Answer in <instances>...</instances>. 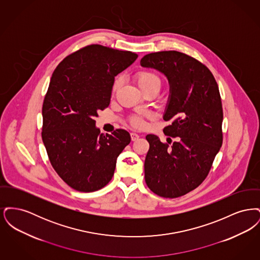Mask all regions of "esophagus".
I'll return each instance as SVG.
<instances>
[{
    "mask_svg": "<svg viewBox=\"0 0 260 260\" xmlns=\"http://www.w3.org/2000/svg\"><path fill=\"white\" fill-rule=\"evenodd\" d=\"M131 138H132L133 141H136V140H137V139L139 138V136H138L137 134H136V133H132V134H131Z\"/></svg>",
    "mask_w": 260,
    "mask_h": 260,
    "instance_id": "34e87169",
    "label": "esophagus"
}]
</instances>
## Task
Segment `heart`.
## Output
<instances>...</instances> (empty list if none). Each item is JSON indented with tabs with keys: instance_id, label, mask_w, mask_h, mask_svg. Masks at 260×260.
I'll list each match as a JSON object with an SVG mask.
<instances>
[{
	"instance_id": "b5f03b06",
	"label": "heart",
	"mask_w": 260,
	"mask_h": 260,
	"mask_svg": "<svg viewBox=\"0 0 260 260\" xmlns=\"http://www.w3.org/2000/svg\"><path fill=\"white\" fill-rule=\"evenodd\" d=\"M135 80L137 86L139 88L144 91L146 89H148L150 87H157L160 88L161 87V78L159 77V75L151 72V71H139L135 75ZM121 86V78H117L114 83H113V87H112V91L116 92V90ZM152 114L148 111H142L138 114H135L133 116L129 117L128 122L135 127H142L144 125V118H151Z\"/></svg>"
}]
</instances>
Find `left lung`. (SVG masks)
<instances>
[{
	"mask_svg": "<svg viewBox=\"0 0 260 260\" xmlns=\"http://www.w3.org/2000/svg\"><path fill=\"white\" fill-rule=\"evenodd\" d=\"M140 65L168 78L170 96L162 118L172 123L164 134L177 138L170 146L155 135L146 136L145 182L161 197L177 198L205 180L222 145L219 89L206 65L176 50L146 54Z\"/></svg>",
	"mask_w": 260,
	"mask_h": 260,
	"instance_id": "1",
	"label": "left lung"
}]
</instances>
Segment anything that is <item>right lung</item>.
Returning a JSON list of instances; mask_svg holds the SVG:
<instances>
[{"label":"right lung","mask_w":260,"mask_h":260,"mask_svg":"<svg viewBox=\"0 0 260 260\" xmlns=\"http://www.w3.org/2000/svg\"><path fill=\"white\" fill-rule=\"evenodd\" d=\"M136 58L132 51L89 45L65 57L52 73L42 110V138L52 168L77 191L106 185L131 142L124 129L100 134L93 118L109 106L115 77Z\"/></svg>","instance_id":"obj_1"}]
</instances>
